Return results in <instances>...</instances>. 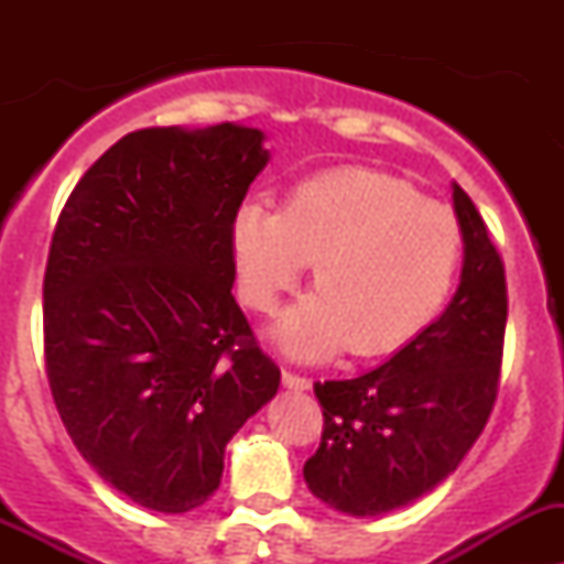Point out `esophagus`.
<instances>
[{
  "label": "esophagus",
  "mask_w": 564,
  "mask_h": 564,
  "mask_svg": "<svg viewBox=\"0 0 564 564\" xmlns=\"http://www.w3.org/2000/svg\"><path fill=\"white\" fill-rule=\"evenodd\" d=\"M281 382H283V388H289V390H308L311 388V379L300 377V373H294V371H283Z\"/></svg>",
  "instance_id": "esophagus-1"
}]
</instances>
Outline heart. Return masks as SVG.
Masks as SVG:
<instances>
[{
    "label": "heart",
    "mask_w": 564,
    "mask_h": 564,
    "mask_svg": "<svg viewBox=\"0 0 564 564\" xmlns=\"http://www.w3.org/2000/svg\"><path fill=\"white\" fill-rule=\"evenodd\" d=\"M231 246L248 305L270 311L314 261V286L275 327L303 360L379 357L417 338L445 305L460 264L456 215L406 180L333 169L297 182L283 207L246 198Z\"/></svg>",
    "instance_id": "obj_1"
}]
</instances>
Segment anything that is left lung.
Here are the masks:
<instances>
[{
	"mask_svg": "<svg viewBox=\"0 0 564 564\" xmlns=\"http://www.w3.org/2000/svg\"><path fill=\"white\" fill-rule=\"evenodd\" d=\"M464 267L451 305L384 366L316 382L324 431L305 460L311 494L349 516H382L458 469L497 401L508 283L471 198L453 182Z\"/></svg>",
	"mask_w": 564,
	"mask_h": 564,
	"instance_id": "obj_1",
	"label": "left lung"
}]
</instances>
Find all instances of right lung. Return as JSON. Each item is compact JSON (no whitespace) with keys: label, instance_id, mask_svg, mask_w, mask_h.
I'll list each match as a JSON object with an SVG mask.
<instances>
[{"label":"right lung","instance_id":"add662e5","mask_svg":"<svg viewBox=\"0 0 564 564\" xmlns=\"http://www.w3.org/2000/svg\"><path fill=\"white\" fill-rule=\"evenodd\" d=\"M264 133L224 122L122 135L78 180L43 281L45 373L84 460L158 513L220 486L281 371L237 305L231 224Z\"/></svg>","mask_w":564,"mask_h":564}]
</instances>
